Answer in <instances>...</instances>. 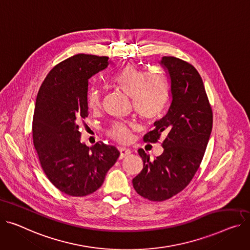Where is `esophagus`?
Wrapping results in <instances>:
<instances>
[{"label": "esophagus", "mask_w": 250, "mask_h": 250, "mask_svg": "<svg viewBox=\"0 0 250 250\" xmlns=\"http://www.w3.org/2000/svg\"><path fill=\"white\" fill-rule=\"evenodd\" d=\"M119 151H120V159H124L125 157L128 156L130 154V149L126 148V147H119Z\"/></svg>", "instance_id": "34e87169"}]
</instances>
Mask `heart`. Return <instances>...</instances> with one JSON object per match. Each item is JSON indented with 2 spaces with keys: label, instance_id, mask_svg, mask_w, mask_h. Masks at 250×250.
<instances>
[{
  "label": "heart",
  "instance_id": "obj_1",
  "mask_svg": "<svg viewBox=\"0 0 250 250\" xmlns=\"http://www.w3.org/2000/svg\"><path fill=\"white\" fill-rule=\"evenodd\" d=\"M112 84L131 97L135 111L146 122L160 118L170 96V85L166 77L153 71H146L136 65L127 64L113 73ZM87 106L96 111L102 107V93L91 89L87 94ZM107 136L118 143H126L130 138V126L125 123H113L107 129Z\"/></svg>",
  "mask_w": 250,
  "mask_h": 250
}]
</instances>
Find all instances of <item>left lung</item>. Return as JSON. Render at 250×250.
Here are the masks:
<instances>
[{
  "mask_svg": "<svg viewBox=\"0 0 250 250\" xmlns=\"http://www.w3.org/2000/svg\"><path fill=\"white\" fill-rule=\"evenodd\" d=\"M161 64L171 78L172 104L144 142L158 143L164 135V152L152 162L140 148L144 167L132 179L137 193L155 202L168 200L188 186L204 157L213 124L211 104L194 66L173 56H164Z\"/></svg>",
  "mask_w": 250,
  "mask_h": 250,
  "instance_id": "1",
  "label": "left lung"
}]
</instances>
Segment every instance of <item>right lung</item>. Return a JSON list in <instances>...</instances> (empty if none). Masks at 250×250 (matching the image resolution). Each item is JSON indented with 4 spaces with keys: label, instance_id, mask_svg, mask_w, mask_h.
I'll return each instance as SVG.
<instances>
[{
    "label": "right lung",
    "instance_id": "obj_1",
    "mask_svg": "<svg viewBox=\"0 0 250 250\" xmlns=\"http://www.w3.org/2000/svg\"><path fill=\"white\" fill-rule=\"evenodd\" d=\"M107 65L106 56L73 55L50 70L37 94L33 144L45 175L66 195L95 192L120 157L113 146L99 142L88 147L80 142L79 125L88 115V79Z\"/></svg>",
    "mask_w": 250,
    "mask_h": 250
}]
</instances>
